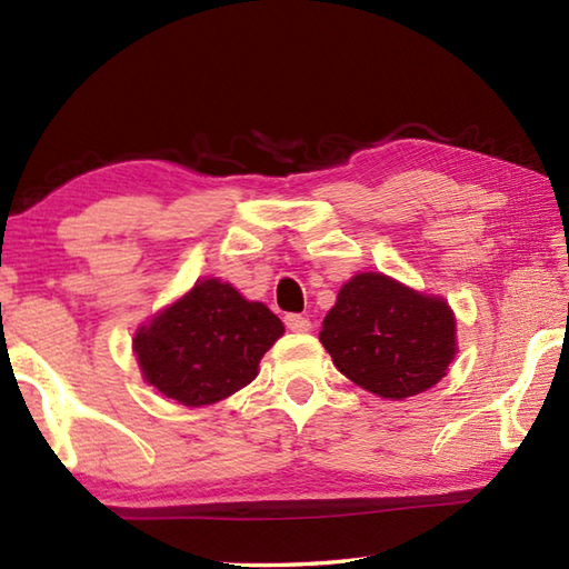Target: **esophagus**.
Segmentation results:
<instances>
[{
	"label": "esophagus",
	"instance_id": "obj_1",
	"mask_svg": "<svg viewBox=\"0 0 569 569\" xmlns=\"http://www.w3.org/2000/svg\"><path fill=\"white\" fill-rule=\"evenodd\" d=\"M286 328L291 332H310V320L303 318V316H296V312H291V316H286Z\"/></svg>",
	"mask_w": 569,
	"mask_h": 569
}]
</instances>
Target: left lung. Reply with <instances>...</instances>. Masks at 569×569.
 Returning <instances> with one entry per match:
<instances>
[{"label": "left lung", "mask_w": 569, "mask_h": 569, "mask_svg": "<svg viewBox=\"0 0 569 569\" xmlns=\"http://www.w3.org/2000/svg\"><path fill=\"white\" fill-rule=\"evenodd\" d=\"M320 342L335 367L389 401L432 389L457 355V320L440 296L365 271L349 278L322 320Z\"/></svg>", "instance_id": "1"}]
</instances>
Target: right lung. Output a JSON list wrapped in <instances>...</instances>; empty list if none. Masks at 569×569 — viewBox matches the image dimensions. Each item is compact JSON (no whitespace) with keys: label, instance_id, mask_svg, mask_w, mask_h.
Here are the masks:
<instances>
[{"label":"right lung","instance_id":"add662e5","mask_svg":"<svg viewBox=\"0 0 569 569\" xmlns=\"http://www.w3.org/2000/svg\"><path fill=\"white\" fill-rule=\"evenodd\" d=\"M286 332L259 300L202 278L134 332L141 377L180 406L224 401L257 379L259 361Z\"/></svg>","mask_w":569,"mask_h":569}]
</instances>
